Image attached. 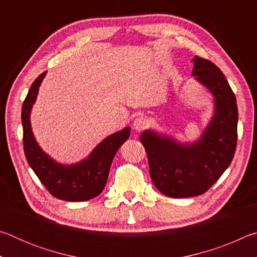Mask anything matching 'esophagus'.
Returning <instances> with one entry per match:
<instances>
[{
    "instance_id": "esophagus-1",
    "label": "esophagus",
    "mask_w": 257,
    "mask_h": 257,
    "mask_svg": "<svg viewBox=\"0 0 257 257\" xmlns=\"http://www.w3.org/2000/svg\"><path fill=\"white\" fill-rule=\"evenodd\" d=\"M147 123H149V121H147L145 116H137L133 122V128L136 130V132H141V130L146 127Z\"/></svg>"
}]
</instances>
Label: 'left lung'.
<instances>
[{
    "mask_svg": "<svg viewBox=\"0 0 257 257\" xmlns=\"http://www.w3.org/2000/svg\"><path fill=\"white\" fill-rule=\"evenodd\" d=\"M193 62V76L214 102L213 116L201 138L180 143L152 129L141 135L152 181L173 198L198 196L210 189L231 163L237 144L238 108L228 80L211 61L195 56Z\"/></svg>",
    "mask_w": 257,
    "mask_h": 257,
    "instance_id": "obj_1",
    "label": "left lung"
}]
</instances>
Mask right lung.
<instances>
[{"label":"right lung","mask_w":257,"mask_h":257,"mask_svg":"<svg viewBox=\"0 0 257 257\" xmlns=\"http://www.w3.org/2000/svg\"><path fill=\"white\" fill-rule=\"evenodd\" d=\"M46 72L30 86L21 111L24 150L27 162L45 188L54 197L68 202H84L98 196L106 185L111 163L119 147L130 136V127L104 138L86 159L73 164L56 162L38 145L32 132L30 113Z\"/></svg>","instance_id":"obj_1"}]
</instances>
